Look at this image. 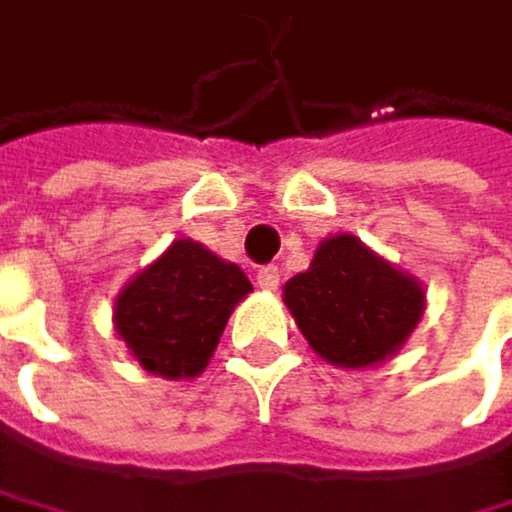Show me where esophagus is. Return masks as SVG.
<instances>
[{
  "instance_id": "1",
  "label": "esophagus",
  "mask_w": 512,
  "mask_h": 512,
  "mask_svg": "<svg viewBox=\"0 0 512 512\" xmlns=\"http://www.w3.org/2000/svg\"><path fill=\"white\" fill-rule=\"evenodd\" d=\"M258 285H261L264 291H276V288H279V267H276V264L261 267V270H258Z\"/></svg>"
}]
</instances>
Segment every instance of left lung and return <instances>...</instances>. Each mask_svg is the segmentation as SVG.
I'll return each instance as SVG.
<instances>
[{
  "label": "left lung",
  "mask_w": 512,
  "mask_h": 512,
  "mask_svg": "<svg viewBox=\"0 0 512 512\" xmlns=\"http://www.w3.org/2000/svg\"><path fill=\"white\" fill-rule=\"evenodd\" d=\"M282 301L316 356L334 368H371L396 356L427 310L424 282L399 270L353 233L319 242Z\"/></svg>",
  "instance_id": "8db88e82"
}]
</instances>
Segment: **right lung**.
<instances>
[{"instance_id": "right-lung-1", "label": "right lung", "mask_w": 512, "mask_h": 512, "mask_svg": "<svg viewBox=\"0 0 512 512\" xmlns=\"http://www.w3.org/2000/svg\"><path fill=\"white\" fill-rule=\"evenodd\" d=\"M248 276L202 242L174 239L131 276L113 301V328L128 353L165 381L199 378L230 313L248 298Z\"/></svg>"}]
</instances>
